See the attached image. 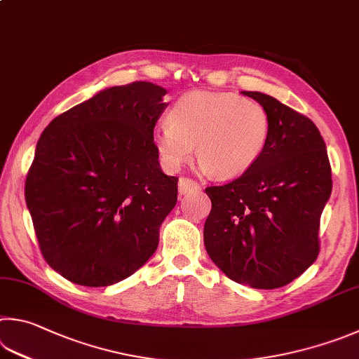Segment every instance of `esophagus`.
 Returning <instances> with one entry per match:
<instances>
[{
  "instance_id": "34e87169",
  "label": "esophagus",
  "mask_w": 359,
  "mask_h": 359,
  "mask_svg": "<svg viewBox=\"0 0 359 359\" xmlns=\"http://www.w3.org/2000/svg\"><path fill=\"white\" fill-rule=\"evenodd\" d=\"M199 188H201V185L198 184L196 180L188 179V177H180L179 179V193L180 194L196 191V190H199Z\"/></svg>"
}]
</instances>
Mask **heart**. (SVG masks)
Instances as JSON below:
<instances>
[{
  "mask_svg": "<svg viewBox=\"0 0 359 359\" xmlns=\"http://www.w3.org/2000/svg\"><path fill=\"white\" fill-rule=\"evenodd\" d=\"M270 136V116L259 102L232 93L193 90L174 103L168 122L154 132V146L168 169L193 154L205 171L229 179L248 171Z\"/></svg>",
  "mask_w": 359,
  "mask_h": 359,
  "instance_id": "1",
  "label": "heart"
}]
</instances>
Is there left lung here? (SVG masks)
Masks as SVG:
<instances>
[{"instance_id":"left-lung-1","label":"left lung","mask_w":359,"mask_h":359,"mask_svg":"<svg viewBox=\"0 0 359 359\" xmlns=\"http://www.w3.org/2000/svg\"><path fill=\"white\" fill-rule=\"evenodd\" d=\"M242 94L269 113V142L240 177L205 188L212 210L204 224V245L232 281L278 289L318 256L320 215L333 188L331 166L325 141L309 117L271 95Z\"/></svg>"}]
</instances>
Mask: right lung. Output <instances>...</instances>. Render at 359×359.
I'll return each mask as SVG.
<instances>
[{"mask_svg":"<svg viewBox=\"0 0 359 359\" xmlns=\"http://www.w3.org/2000/svg\"><path fill=\"white\" fill-rule=\"evenodd\" d=\"M165 94L147 81L108 88L39 138L25 199L43 259L70 283L116 284L157 250L179 182L154 146Z\"/></svg>","mask_w":359,"mask_h":359,"instance_id":"right-lung-1","label":"right lung"}]
</instances>
